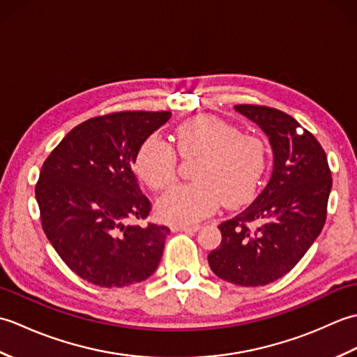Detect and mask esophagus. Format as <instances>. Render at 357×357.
I'll list each match as a JSON object with an SVG mask.
<instances>
[{"label": "esophagus", "mask_w": 357, "mask_h": 357, "mask_svg": "<svg viewBox=\"0 0 357 357\" xmlns=\"http://www.w3.org/2000/svg\"><path fill=\"white\" fill-rule=\"evenodd\" d=\"M176 231H196L201 229L199 224H176L173 227Z\"/></svg>", "instance_id": "obj_1"}]
</instances>
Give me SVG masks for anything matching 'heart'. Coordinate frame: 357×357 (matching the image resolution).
<instances>
[{"label": "heart", "mask_w": 357, "mask_h": 357, "mask_svg": "<svg viewBox=\"0 0 357 357\" xmlns=\"http://www.w3.org/2000/svg\"><path fill=\"white\" fill-rule=\"evenodd\" d=\"M176 150L183 159H198L195 183L178 185L158 202L164 219L193 222L221 206L234 207L253 196L267 162L261 138L241 133L227 121L204 115L176 128ZM138 176L153 190L170 187L178 176L176 151L161 136L150 135L135 158Z\"/></svg>", "instance_id": "obj_1"}]
</instances>
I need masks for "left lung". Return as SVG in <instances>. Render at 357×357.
<instances>
[{"label":"left lung","mask_w":357,"mask_h":357,"mask_svg":"<svg viewBox=\"0 0 357 357\" xmlns=\"http://www.w3.org/2000/svg\"><path fill=\"white\" fill-rule=\"evenodd\" d=\"M259 126L273 149L264 190L239 215L219 224L222 241L208 255L218 278L241 287L267 285L287 275L322 231L331 172L314 136L287 113L265 105H234Z\"/></svg>","instance_id":"obj_1"}]
</instances>
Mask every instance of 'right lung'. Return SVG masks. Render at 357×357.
Masks as SVG:
<instances>
[{
	"instance_id": "obj_1",
	"label": "right lung",
	"mask_w": 357,
	"mask_h": 357,
	"mask_svg": "<svg viewBox=\"0 0 357 357\" xmlns=\"http://www.w3.org/2000/svg\"><path fill=\"white\" fill-rule=\"evenodd\" d=\"M170 112H116L81 123L45 159L35 187L41 225L59 257L87 282L113 288L158 268L170 229L127 224L151 204L132 165Z\"/></svg>"
}]
</instances>
